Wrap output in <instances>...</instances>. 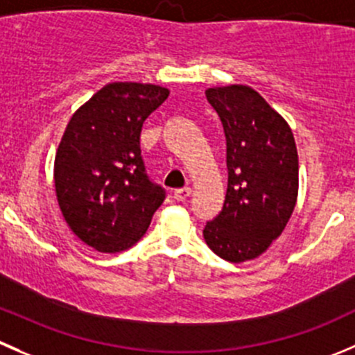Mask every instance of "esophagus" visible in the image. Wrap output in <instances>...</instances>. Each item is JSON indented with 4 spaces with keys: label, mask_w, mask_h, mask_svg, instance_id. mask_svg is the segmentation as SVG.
Listing matches in <instances>:
<instances>
[{
    "label": "esophagus",
    "mask_w": 355,
    "mask_h": 355,
    "mask_svg": "<svg viewBox=\"0 0 355 355\" xmlns=\"http://www.w3.org/2000/svg\"><path fill=\"white\" fill-rule=\"evenodd\" d=\"M192 189L191 187H182V189H177V191L173 192V198L177 199V201H185V199L191 196Z\"/></svg>",
    "instance_id": "1"
}]
</instances>
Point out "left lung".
Instances as JSON below:
<instances>
[{
  "label": "left lung",
  "mask_w": 355,
  "mask_h": 355,
  "mask_svg": "<svg viewBox=\"0 0 355 355\" xmlns=\"http://www.w3.org/2000/svg\"><path fill=\"white\" fill-rule=\"evenodd\" d=\"M206 98L227 139L225 201L202 236L213 253L232 263L260 257L286 227L298 196V153L279 112L244 85L216 86Z\"/></svg>",
  "instance_id": "left-lung-1"
}]
</instances>
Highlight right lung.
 Here are the masks:
<instances>
[{"label": "right lung", "mask_w": 355, "mask_h": 355, "mask_svg": "<svg viewBox=\"0 0 355 355\" xmlns=\"http://www.w3.org/2000/svg\"><path fill=\"white\" fill-rule=\"evenodd\" d=\"M168 88L109 83L72 114L55 156L53 180L65 222L102 253L132 248L166 192L146 173L140 132Z\"/></svg>", "instance_id": "1"}]
</instances>
